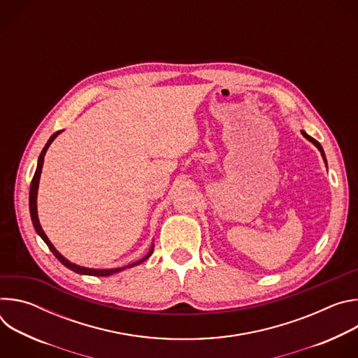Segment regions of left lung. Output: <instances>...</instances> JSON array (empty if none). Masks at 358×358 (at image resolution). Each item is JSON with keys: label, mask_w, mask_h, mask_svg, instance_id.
<instances>
[{"label": "left lung", "mask_w": 358, "mask_h": 358, "mask_svg": "<svg viewBox=\"0 0 358 358\" xmlns=\"http://www.w3.org/2000/svg\"><path fill=\"white\" fill-rule=\"evenodd\" d=\"M301 134H303V136H304L306 138H308L309 141H312V143H313V144H315V145H316V147H317V148L320 150V152H322V157H323V160H324V163H326V156H324V151H323V147L320 145V143H319L317 140H315L313 137H310V136H309L308 133H306V131H303V130H301ZM326 164H327V163H326Z\"/></svg>", "instance_id": "8db88e82"}]
</instances>
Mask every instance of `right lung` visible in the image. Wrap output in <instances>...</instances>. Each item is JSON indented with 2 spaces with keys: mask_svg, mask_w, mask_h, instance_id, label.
Returning <instances> with one entry per match:
<instances>
[{
  "mask_svg": "<svg viewBox=\"0 0 358 358\" xmlns=\"http://www.w3.org/2000/svg\"><path fill=\"white\" fill-rule=\"evenodd\" d=\"M59 133H61V131H57V133H54L52 136H50V138L48 140V143H46V144H45V147H43V150L41 151L39 159H38L36 171H35V174H34L32 181H31V188H29V213H31V220H32V224H34L35 231H36V232H38V235L43 239V242L48 245V248L50 249V252H52V253L55 255L57 259H58L62 265H65L68 269H71V271H73V272H76V273H80V275H90V276H110V275H113V273H117V272H120V271H124V269H127V268H131V266H136V265H138V264L144 262L148 257H151L152 249H155V245L151 246L150 252L145 255L144 258H141L140 261H137V262H134V264H130V265H127V266H123V268H116V269H89V268H83V266L75 265V264L69 262L66 258H64L62 255L55 249V246H54L52 243H50V241L48 239V236L45 235L43 229L41 228V224H39V220H38V213H36V194H38V184H39V177H41V171H42V166H43V157H45V152H46L48 147L50 145V143H52V141L55 140V137H57Z\"/></svg>",
  "mask_w": 358,
  "mask_h": 358,
  "instance_id": "1",
  "label": "right lung"
}]
</instances>
